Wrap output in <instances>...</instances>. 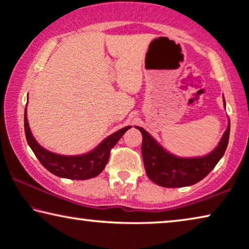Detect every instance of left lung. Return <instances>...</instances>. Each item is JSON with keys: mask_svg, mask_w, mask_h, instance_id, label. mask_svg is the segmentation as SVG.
Instances as JSON below:
<instances>
[{"mask_svg": "<svg viewBox=\"0 0 249 249\" xmlns=\"http://www.w3.org/2000/svg\"><path fill=\"white\" fill-rule=\"evenodd\" d=\"M224 106L226 108L225 98ZM142 133V157L147 177L161 187L181 188L192 185L207 177L220 159L228 145L231 122L218 145L209 154L196 158H180L170 153L145 129L135 126Z\"/></svg>", "mask_w": 249, "mask_h": 249, "instance_id": "1", "label": "left lung"}]
</instances>
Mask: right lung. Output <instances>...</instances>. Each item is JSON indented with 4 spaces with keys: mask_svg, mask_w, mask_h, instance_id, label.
Returning <instances> with one entry per match:
<instances>
[{
    "mask_svg": "<svg viewBox=\"0 0 249 249\" xmlns=\"http://www.w3.org/2000/svg\"><path fill=\"white\" fill-rule=\"evenodd\" d=\"M132 126L118 129L103 140L94 150L80 155H61L46 150L36 142L30 129L27 108L24 112V132L29 146L38 158L40 163L54 176L71 180H87L98 176L107 164L112 147Z\"/></svg>",
    "mask_w": 249,
    "mask_h": 249,
    "instance_id": "add662e5",
    "label": "right lung"
}]
</instances>
